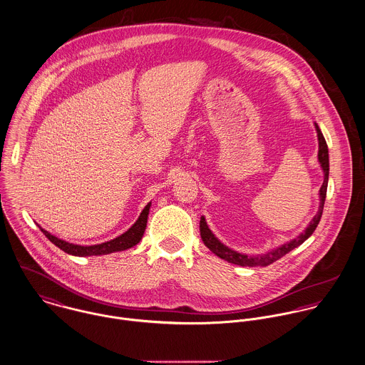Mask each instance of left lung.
Instances as JSON below:
<instances>
[{
	"label": "left lung",
	"instance_id": "8db88e82",
	"mask_svg": "<svg viewBox=\"0 0 365 365\" xmlns=\"http://www.w3.org/2000/svg\"><path fill=\"white\" fill-rule=\"evenodd\" d=\"M315 130H317V134H318V144H319V150H318V161L319 165L322 168V172H324V183L319 189V208L317 211V214L314 215V218L311 220L309 225L304 230V232H301L297 238L291 240L289 242L283 243L266 253H262V255H252V256H247L245 253H240L231 247H228L227 245L221 242L214 234L212 231L208 228L207 225V221L204 218V215H202L200 218V235H202V242L204 245L214 253L217 255L218 257L227 260L228 263H234V264H238V266H242V267H256V266H262V267H266L269 264H272L273 262L279 260L280 257H283L284 255H287L288 252H291L292 249L298 247L299 245L305 242L312 234L314 231L317 230L319 221H321V217H322V211H324V199H326V190H327V180H329V151H327V144L324 141V134L319 128V125L315 123Z\"/></svg>",
	"mask_w": 365,
	"mask_h": 365
}]
</instances>
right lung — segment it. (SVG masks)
<instances>
[{
    "label": "right lung",
    "instance_id": "add662e5",
    "mask_svg": "<svg viewBox=\"0 0 365 365\" xmlns=\"http://www.w3.org/2000/svg\"><path fill=\"white\" fill-rule=\"evenodd\" d=\"M150 207L151 202H148L144 210L141 211L138 220L124 232L120 237L108 241V242L98 243V245H91V246H81V245H74V243L63 241L54 235H51L50 232H47L46 230H41V232L46 235V238L51 243H54L57 247H60L61 250H64L68 255L73 256H101V255H109L113 252H122L125 249H130L133 246H135L137 243L141 241L145 227H147V220H148V212H150Z\"/></svg>",
    "mask_w": 365,
    "mask_h": 365
}]
</instances>
